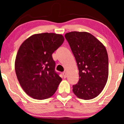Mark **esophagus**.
Returning a JSON list of instances; mask_svg holds the SVG:
<instances>
[{
	"label": "esophagus",
	"mask_w": 124,
	"mask_h": 124,
	"mask_svg": "<svg viewBox=\"0 0 124 124\" xmlns=\"http://www.w3.org/2000/svg\"><path fill=\"white\" fill-rule=\"evenodd\" d=\"M62 74H63L64 78L67 77V72H66L65 71V72H64L63 73H62Z\"/></svg>",
	"instance_id": "esophagus-1"
}]
</instances>
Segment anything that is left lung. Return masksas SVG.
<instances>
[{
    "mask_svg": "<svg viewBox=\"0 0 124 124\" xmlns=\"http://www.w3.org/2000/svg\"><path fill=\"white\" fill-rule=\"evenodd\" d=\"M75 57L79 81L73 85L74 94L90 100L99 95L108 77V57L104 46L87 32L72 31L65 35Z\"/></svg>",
    "mask_w": 124,
    "mask_h": 124,
    "instance_id": "left-lung-1",
    "label": "left lung"
}]
</instances>
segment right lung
I'll return each instance as SVG.
<instances>
[{"instance_id":"1","label":"right lung","mask_w":124,"mask_h":124,"mask_svg":"<svg viewBox=\"0 0 124 124\" xmlns=\"http://www.w3.org/2000/svg\"><path fill=\"white\" fill-rule=\"evenodd\" d=\"M64 40L62 35L45 33L31 35L20 46L15 60L16 74L23 89L34 99L51 97L62 81L52 54Z\"/></svg>"}]
</instances>
